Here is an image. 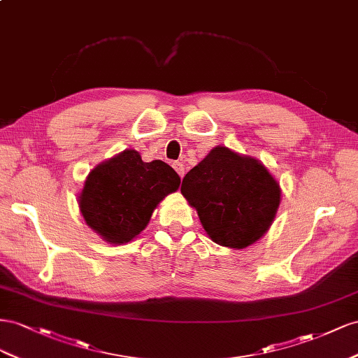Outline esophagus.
Here are the masks:
<instances>
[{"label":"esophagus","mask_w":358,"mask_h":358,"mask_svg":"<svg viewBox=\"0 0 358 358\" xmlns=\"http://www.w3.org/2000/svg\"><path fill=\"white\" fill-rule=\"evenodd\" d=\"M173 169H176V172L178 173V176L182 178L185 177V165H182L181 162H173Z\"/></svg>","instance_id":"34e87169"}]
</instances>
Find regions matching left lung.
<instances>
[{
    "label": "left lung",
    "mask_w": 358,
    "mask_h": 358,
    "mask_svg": "<svg viewBox=\"0 0 358 358\" xmlns=\"http://www.w3.org/2000/svg\"><path fill=\"white\" fill-rule=\"evenodd\" d=\"M181 193L208 237L231 249L258 241L280 203L279 182L259 160L220 145L186 173Z\"/></svg>",
    "instance_id": "obj_1"
}]
</instances>
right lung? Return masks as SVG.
Instances as JSON below:
<instances>
[{
    "label": "right lung",
    "mask_w": 358,
    "mask_h": 358,
    "mask_svg": "<svg viewBox=\"0 0 358 358\" xmlns=\"http://www.w3.org/2000/svg\"><path fill=\"white\" fill-rule=\"evenodd\" d=\"M168 163L124 150L88 173L78 198L88 227L110 244H124L147 228L159 202L180 187Z\"/></svg>",
    "instance_id": "obj_1"
}]
</instances>
